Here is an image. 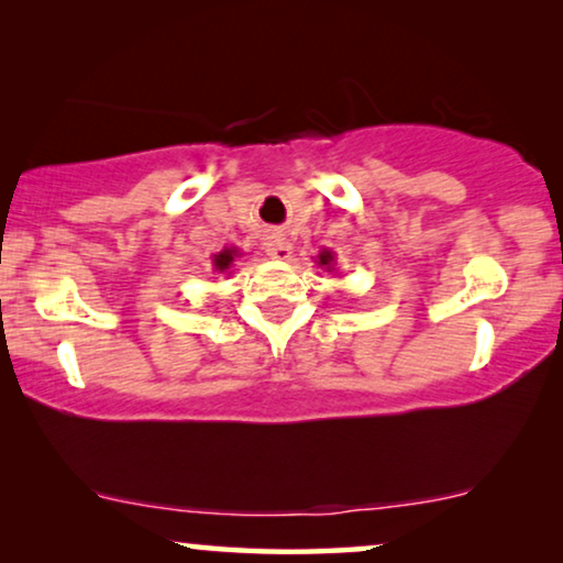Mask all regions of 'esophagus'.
<instances>
[{"label": "esophagus", "instance_id": "1", "mask_svg": "<svg viewBox=\"0 0 563 563\" xmlns=\"http://www.w3.org/2000/svg\"><path fill=\"white\" fill-rule=\"evenodd\" d=\"M264 251H266V256H272V258H289L291 256V243L284 235L274 233V235L264 238Z\"/></svg>", "mask_w": 563, "mask_h": 563}]
</instances>
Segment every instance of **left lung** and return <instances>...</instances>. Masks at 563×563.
<instances>
[{
    "label": "left lung",
    "instance_id": "left-lung-1",
    "mask_svg": "<svg viewBox=\"0 0 563 563\" xmlns=\"http://www.w3.org/2000/svg\"><path fill=\"white\" fill-rule=\"evenodd\" d=\"M318 264H320V266H325L328 272H333V251H320Z\"/></svg>",
    "mask_w": 563,
    "mask_h": 563
}]
</instances>
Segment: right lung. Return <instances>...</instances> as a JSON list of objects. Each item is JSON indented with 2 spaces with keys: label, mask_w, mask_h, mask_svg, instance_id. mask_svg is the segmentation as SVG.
Returning <instances> with one entry per match:
<instances>
[{
  "label": "right lung",
  "mask_w": 563,
  "mask_h": 563,
  "mask_svg": "<svg viewBox=\"0 0 563 563\" xmlns=\"http://www.w3.org/2000/svg\"><path fill=\"white\" fill-rule=\"evenodd\" d=\"M235 256H238V251L235 249H225V251H220V253H214L212 256V266L218 268V272L222 274V272H228L230 266H233V261H235Z\"/></svg>",
  "instance_id": "add662e5"
}]
</instances>
